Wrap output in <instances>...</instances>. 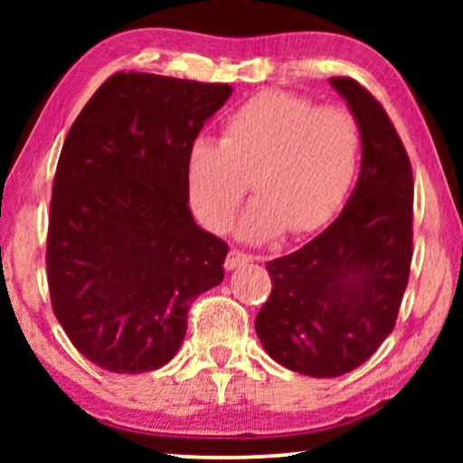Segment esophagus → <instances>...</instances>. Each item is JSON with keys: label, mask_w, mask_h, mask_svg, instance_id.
Listing matches in <instances>:
<instances>
[{"label": "esophagus", "mask_w": 463, "mask_h": 463, "mask_svg": "<svg viewBox=\"0 0 463 463\" xmlns=\"http://www.w3.org/2000/svg\"><path fill=\"white\" fill-rule=\"evenodd\" d=\"M252 261V257L249 255V252H242V250H230V255H227V259H225V268L227 269H236V268H240V265H246V263H250Z\"/></svg>", "instance_id": "34e87169"}]
</instances>
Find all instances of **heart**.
Segmentation results:
<instances>
[{"mask_svg":"<svg viewBox=\"0 0 463 463\" xmlns=\"http://www.w3.org/2000/svg\"><path fill=\"white\" fill-rule=\"evenodd\" d=\"M360 147L358 119L345 107L259 92L225 118L219 143L202 138L192 145L185 164L189 204L208 230H232L252 176L259 198L244 214L246 240L314 232L344 204Z\"/></svg>","mask_w":463,"mask_h":463,"instance_id":"heart-1","label":"heart"}]
</instances>
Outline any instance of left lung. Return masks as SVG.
Returning <instances> with one entry per match:
<instances>
[{
    "label": "left lung",
    "mask_w": 463,
    "mask_h": 463,
    "mask_svg": "<svg viewBox=\"0 0 463 463\" xmlns=\"http://www.w3.org/2000/svg\"><path fill=\"white\" fill-rule=\"evenodd\" d=\"M331 84L358 119L363 162L344 211L299 250L268 261L255 328L276 363L339 377L394 331L413 257V170L382 103L352 78Z\"/></svg>",
    "instance_id": "obj_1"
}]
</instances>
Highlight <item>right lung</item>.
I'll return each mask as SVG.
<instances>
[{
    "label": "right lung",
    "mask_w": 463,
    "mask_h": 463,
    "mask_svg": "<svg viewBox=\"0 0 463 463\" xmlns=\"http://www.w3.org/2000/svg\"><path fill=\"white\" fill-rule=\"evenodd\" d=\"M232 90L119 71L69 130L50 202L48 288L67 337L100 369L166 364L195 297L223 280L230 246L195 225L185 164Z\"/></svg>",
    "instance_id": "add662e5"
}]
</instances>
